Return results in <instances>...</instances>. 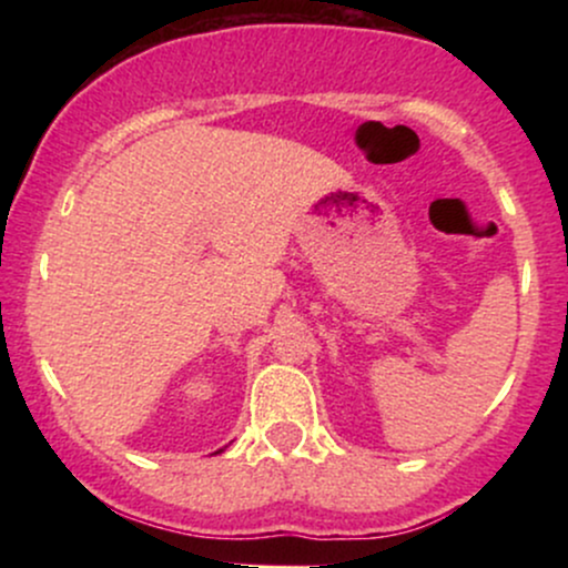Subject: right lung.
Here are the masks:
<instances>
[{"label": "right lung", "instance_id": "obj_1", "mask_svg": "<svg viewBox=\"0 0 568 568\" xmlns=\"http://www.w3.org/2000/svg\"><path fill=\"white\" fill-rule=\"evenodd\" d=\"M216 454H219V452H216Z\"/></svg>", "mask_w": 568, "mask_h": 568}]
</instances>
